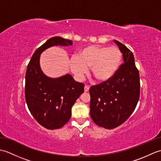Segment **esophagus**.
I'll use <instances>...</instances> for the list:
<instances>
[{
	"label": "esophagus",
	"mask_w": 161,
	"mask_h": 161,
	"mask_svg": "<svg viewBox=\"0 0 161 161\" xmlns=\"http://www.w3.org/2000/svg\"><path fill=\"white\" fill-rule=\"evenodd\" d=\"M89 88H90V86H88V85H85L84 86V91L85 92H88V91H89Z\"/></svg>",
	"instance_id": "1"
}]
</instances>
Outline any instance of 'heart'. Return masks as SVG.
Returning <instances> with one entry per match:
<instances>
[{
    "mask_svg": "<svg viewBox=\"0 0 161 161\" xmlns=\"http://www.w3.org/2000/svg\"><path fill=\"white\" fill-rule=\"evenodd\" d=\"M122 61V52L117 47L88 46L79 51L77 57H72L69 64L72 73L78 79H82L87 68H91L95 80L102 83L114 76Z\"/></svg>",
    "mask_w": 161,
    "mask_h": 161,
    "instance_id": "1",
    "label": "heart"
}]
</instances>
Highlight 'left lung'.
I'll list each match as a JSON object with an SVG mask.
<instances>
[{
    "label": "left lung",
    "instance_id": "8db88e82",
    "mask_svg": "<svg viewBox=\"0 0 161 161\" xmlns=\"http://www.w3.org/2000/svg\"><path fill=\"white\" fill-rule=\"evenodd\" d=\"M124 64L111 80L90 88V114L101 127L111 129L122 125L135 110L140 97V77L134 57L125 45L114 40Z\"/></svg>",
    "mask_w": 161,
    "mask_h": 161
}]
</instances>
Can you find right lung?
<instances>
[{
    "label": "right lung",
    "instance_id": "1",
    "mask_svg": "<svg viewBox=\"0 0 161 161\" xmlns=\"http://www.w3.org/2000/svg\"><path fill=\"white\" fill-rule=\"evenodd\" d=\"M72 45L71 40L52 37L36 50L27 67L26 103L36 120L47 129H59L68 122L72 107L84 93V84L68 73L57 78L47 77L40 66L41 54L53 46Z\"/></svg>",
    "mask_w": 161,
    "mask_h": 161
}]
</instances>
